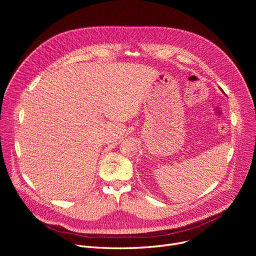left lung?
<instances>
[{"mask_svg": "<svg viewBox=\"0 0 256 256\" xmlns=\"http://www.w3.org/2000/svg\"><path fill=\"white\" fill-rule=\"evenodd\" d=\"M222 92H223V91H222Z\"/></svg>", "mask_w": 256, "mask_h": 256, "instance_id": "obj_1", "label": "left lung"}]
</instances>
